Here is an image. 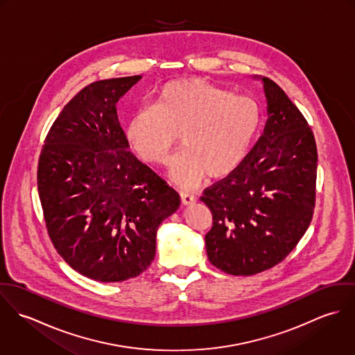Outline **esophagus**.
Returning a JSON list of instances; mask_svg holds the SVG:
<instances>
[{"label": "esophagus", "mask_w": 355, "mask_h": 355, "mask_svg": "<svg viewBox=\"0 0 355 355\" xmlns=\"http://www.w3.org/2000/svg\"><path fill=\"white\" fill-rule=\"evenodd\" d=\"M180 198H182V203L183 205H193V203L196 202V197L194 196H191V194H187V193H182L180 194Z\"/></svg>", "instance_id": "34e87169"}]
</instances>
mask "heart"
Segmentation results:
<instances>
[{
  "mask_svg": "<svg viewBox=\"0 0 355 355\" xmlns=\"http://www.w3.org/2000/svg\"><path fill=\"white\" fill-rule=\"evenodd\" d=\"M262 110L248 96H235L201 79H179L164 85L154 105L134 112L124 135L144 161H168L178 137L186 149L171 164L172 179L196 186L203 175L221 179L245 161L259 130Z\"/></svg>",
  "mask_w": 355,
  "mask_h": 355,
  "instance_id": "heart-1",
  "label": "heart"
}]
</instances>
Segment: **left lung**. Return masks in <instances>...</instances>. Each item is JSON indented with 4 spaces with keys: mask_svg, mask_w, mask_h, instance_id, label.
<instances>
[{
    "mask_svg": "<svg viewBox=\"0 0 355 355\" xmlns=\"http://www.w3.org/2000/svg\"><path fill=\"white\" fill-rule=\"evenodd\" d=\"M262 80L268 119L243 164L203 191L213 216L205 236L211 265L234 276L270 269L291 253L313 217L317 148L300 109Z\"/></svg>",
    "mask_w": 355,
    "mask_h": 355,
    "instance_id": "obj_1",
    "label": "left lung"
}]
</instances>
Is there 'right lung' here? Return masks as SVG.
I'll return each mask as SVG.
<instances>
[{
  "label": "right lung",
  "mask_w": 355,
  "mask_h": 355,
  "mask_svg": "<svg viewBox=\"0 0 355 355\" xmlns=\"http://www.w3.org/2000/svg\"><path fill=\"white\" fill-rule=\"evenodd\" d=\"M141 75L94 82L53 123L38 162V193L51 243L80 275L124 282L146 270L159 224L179 194L132 153L116 103Z\"/></svg>",
  "instance_id": "1"
}]
</instances>
